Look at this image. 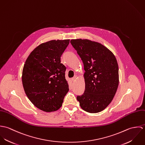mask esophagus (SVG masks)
Listing matches in <instances>:
<instances>
[{"label": "esophagus", "mask_w": 145, "mask_h": 145, "mask_svg": "<svg viewBox=\"0 0 145 145\" xmlns=\"http://www.w3.org/2000/svg\"><path fill=\"white\" fill-rule=\"evenodd\" d=\"M77 78H78V76H77V75H75V76L72 78V82H75L76 80L77 79Z\"/></svg>", "instance_id": "obj_1"}]
</instances>
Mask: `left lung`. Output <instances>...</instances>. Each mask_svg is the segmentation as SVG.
<instances>
[{"label":"left lung","instance_id":"left-lung-1","mask_svg":"<svg viewBox=\"0 0 145 145\" xmlns=\"http://www.w3.org/2000/svg\"><path fill=\"white\" fill-rule=\"evenodd\" d=\"M84 64L85 88L78 96L81 108L95 113L107 107L113 100L119 84L118 65L114 54L97 42L87 39L71 40Z\"/></svg>","mask_w":145,"mask_h":145}]
</instances>
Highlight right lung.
I'll return each mask as SVG.
<instances>
[{
    "instance_id": "right-lung-1",
    "label": "right lung",
    "mask_w": 145,
    "mask_h": 145,
    "mask_svg": "<svg viewBox=\"0 0 145 145\" xmlns=\"http://www.w3.org/2000/svg\"><path fill=\"white\" fill-rule=\"evenodd\" d=\"M70 40H51L35 48L27 59L22 80L25 94L39 109L54 112L61 106L69 90L66 67L61 56Z\"/></svg>"
}]
</instances>
